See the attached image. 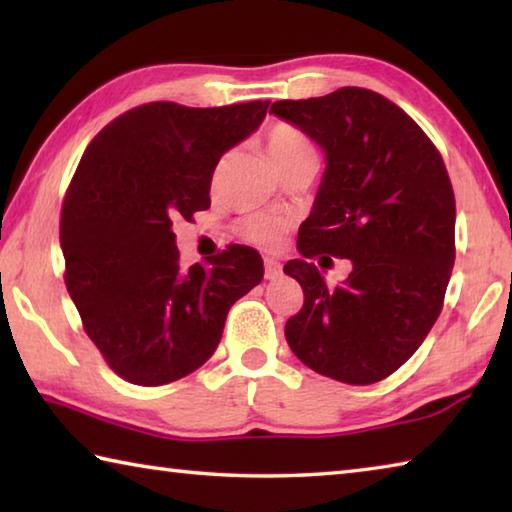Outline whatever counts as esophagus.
Segmentation results:
<instances>
[{
	"label": "esophagus",
	"mask_w": 512,
	"mask_h": 512,
	"mask_svg": "<svg viewBox=\"0 0 512 512\" xmlns=\"http://www.w3.org/2000/svg\"><path fill=\"white\" fill-rule=\"evenodd\" d=\"M264 275L266 280H277L282 275V264L273 257H264Z\"/></svg>",
	"instance_id": "34e87169"
}]
</instances>
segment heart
Segmentation results:
<instances>
[{"instance_id":"heart-1","label":"heart","mask_w":512,"mask_h":512,"mask_svg":"<svg viewBox=\"0 0 512 512\" xmlns=\"http://www.w3.org/2000/svg\"><path fill=\"white\" fill-rule=\"evenodd\" d=\"M266 146L277 167L291 158H296V155L316 153L309 137L291 124H275L271 131H268ZM287 228H289L287 219H282V216L277 214H250L246 219H241L237 225L239 235L259 248L280 246Z\"/></svg>"}]
</instances>
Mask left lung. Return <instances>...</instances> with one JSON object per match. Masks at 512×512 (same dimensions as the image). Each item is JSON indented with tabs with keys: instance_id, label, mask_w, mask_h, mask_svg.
Wrapping results in <instances>:
<instances>
[{
	"instance_id": "obj_1",
	"label": "left lung",
	"mask_w": 512,
	"mask_h": 512,
	"mask_svg": "<svg viewBox=\"0 0 512 512\" xmlns=\"http://www.w3.org/2000/svg\"><path fill=\"white\" fill-rule=\"evenodd\" d=\"M271 112L327 155L298 232L302 259L284 266L305 291L284 336L318 375L375 384L411 359L443 309L456 257L445 162L400 106L366 88L275 101ZM320 252L350 258L349 280L327 288L308 262Z\"/></svg>"
}]
</instances>
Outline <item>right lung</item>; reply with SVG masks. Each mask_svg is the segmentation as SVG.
Listing matches in <instances>:
<instances>
[{
  "label": "right lung",
  "mask_w": 512,
  "mask_h": 512,
  "mask_svg": "<svg viewBox=\"0 0 512 512\" xmlns=\"http://www.w3.org/2000/svg\"><path fill=\"white\" fill-rule=\"evenodd\" d=\"M266 108L144 103L85 149L60 212L65 284L85 334L121 379L162 386L201 368L230 307L262 282V257L248 246L180 266L173 219L210 207L221 155L262 124Z\"/></svg>",
  "instance_id": "obj_1"
}]
</instances>
